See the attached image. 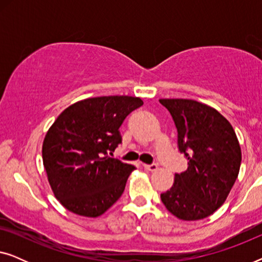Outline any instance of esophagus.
<instances>
[{"mask_svg": "<svg viewBox=\"0 0 262 262\" xmlns=\"http://www.w3.org/2000/svg\"><path fill=\"white\" fill-rule=\"evenodd\" d=\"M144 168L146 170L155 171L157 169V163H151V164H144Z\"/></svg>", "mask_w": 262, "mask_h": 262, "instance_id": "esophagus-1", "label": "esophagus"}]
</instances>
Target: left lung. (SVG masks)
Segmentation results:
<instances>
[{
	"label": "left lung",
	"instance_id": "obj_1",
	"mask_svg": "<svg viewBox=\"0 0 262 262\" xmlns=\"http://www.w3.org/2000/svg\"><path fill=\"white\" fill-rule=\"evenodd\" d=\"M178 130L179 151L188 161L174 185L161 194L166 209L182 221L212 214L237 179L241 148L231 124L212 107L188 99H161Z\"/></svg>",
	"mask_w": 262,
	"mask_h": 262
}]
</instances>
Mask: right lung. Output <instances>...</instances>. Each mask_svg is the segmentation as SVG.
<instances>
[{"instance_id": "1", "label": "right lung", "mask_w": 262, "mask_h": 262, "mask_svg": "<svg viewBox=\"0 0 262 262\" xmlns=\"http://www.w3.org/2000/svg\"><path fill=\"white\" fill-rule=\"evenodd\" d=\"M143 105L126 95L98 96L63 111L42 143V162L56 198L71 212L98 217L123 194L135 166L111 157L119 127Z\"/></svg>"}]
</instances>
